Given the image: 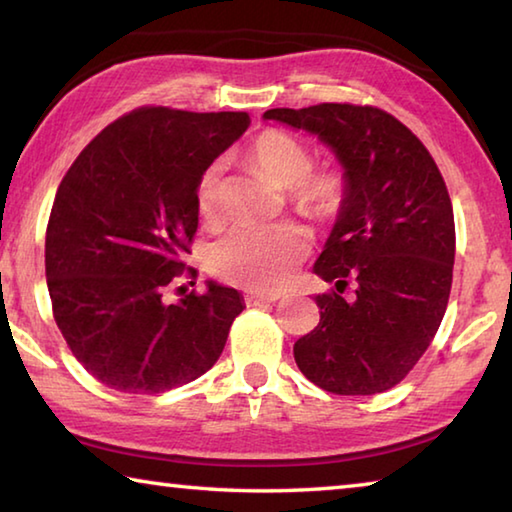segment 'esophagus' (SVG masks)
<instances>
[{"instance_id": "esophagus-1", "label": "esophagus", "mask_w": 512, "mask_h": 512, "mask_svg": "<svg viewBox=\"0 0 512 512\" xmlns=\"http://www.w3.org/2000/svg\"><path fill=\"white\" fill-rule=\"evenodd\" d=\"M280 297H284V293H280V291H248L244 295V300L248 306H253V304H262V302H277Z\"/></svg>"}]
</instances>
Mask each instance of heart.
Instances as JSON below:
<instances>
[{
	"label": "heart",
	"mask_w": 512,
	"mask_h": 512,
	"mask_svg": "<svg viewBox=\"0 0 512 512\" xmlns=\"http://www.w3.org/2000/svg\"><path fill=\"white\" fill-rule=\"evenodd\" d=\"M250 156L262 170L288 189L297 210L313 219H333L345 206L347 181L338 167H311L309 145L282 129H264L250 145ZM224 159L212 161L201 172L194 190L197 212L206 226L224 217ZM309 250V235L295 224L244 226L217 241L210 250V268L221 280L273 291L288 282L293 268Z\"/></svg>",
	"instance_id": "b5f03b06"
}]
</instances>
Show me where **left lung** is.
Masks as SVG:
<instances>
[{"label": "left lung", "mask_w": 512, "mask_h": 512, "mask_svg": "<svg viewBox=\"0 0 512 512\" xmlns=\"http://www.w3.org/2000/svg\"><path fill=\"white\" fill-rule=\"evenodd\" d=\"M264 118L318 136L347 181L313 268L336 291L315 295L320 322L295 342L297 367L331 394L387 392L430 347L448 306L454 215L439 167L401 120L371 105L322 102Z\"/></svg>", "instance_id": "left-lung-1"}]
</instances>
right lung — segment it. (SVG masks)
<instances>
[{
    "label": "right lung",
    "instance_id": "obj_1",
    "mask_svg": "<svg viewBox=\"0 0 512 512\" xmlns=\"http://www.w3.org/2000/svg\"><path fill=\"white\" fill-rule=\"evenodd\" d=\"M248 125L246 111L138 107L64 174L46 226V284L71 353L102 385L161 394L206 374L224 351L244 311L235 288L208 282L174 304L163 295L199 226V176Z\"/></svg>",
    "mask_w": 512,
    "mask_h": 512
}]
</instances>
